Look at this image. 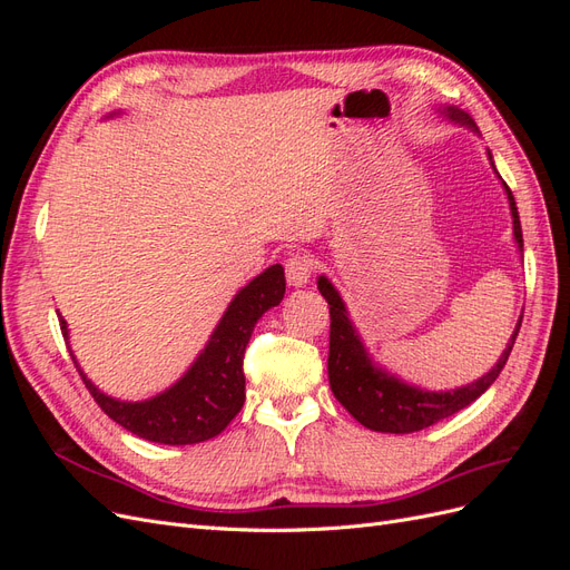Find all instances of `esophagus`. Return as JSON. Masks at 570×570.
<instances>
[{
    "instance_id": "1",
    "label": "esophagus",
    "mask_w": 570,
    "mask_h": 570,
    "mask_svg": "<svg viewBox=\"0 0 570 570\" xmlns=\"http://www.w3.org/2000/svg\"><path fill=\"white\" fill-rule=\"evenodd\" d=\"M314 256L306 254V252H295L292 254L287 262H285V275H287V283L295 285V287H302L308 283V278H312L314 273Z\"/></svg>"
}]
</instances>
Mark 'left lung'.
I'll use <instances>...</instances> for the list:
<instances>
[{
    "mask_svg": "<svg viewBox=\"0 0 570 570\" xmlns=\"http://www.w3.org/2000/svg\"><path fill=\"white\" fill-rule=\"evenodd\" d=\"M440 111L450 120H456L461 126L478 130L473 118L465 111L456 107H446ZM504 189L511 206L515 245H519V249L523 252V230H521L519 209H515V199L507 183H504ZM318 289L325 297L327 306H331V354H327V377H331V390L337 396V402L347 409L361 425L375 430V433H394V435L416 433V430H423L442 419H450L452 413L473 404L478 396L497 381L499 373H502L523 321L521 316L504 354L499 356V361L492 366L490 373L478 377L475 383L465 387H456L450 392H430V390L406 385L404 381H400V377L377 368L371 361L364 342H361L358 333L354 331L340 292L333 287L331 281L325 278V275L318 278Z\"/></svg>",
    "mask_w": 570,
    "mask_h": 570,
    "instance_id": "obj_1",
    "label": "left lung"
}]
</instances>
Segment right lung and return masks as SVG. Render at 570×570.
<instances>
[{
  "instance_id": "right-lung-1",
  "label": "right lung",
  "mask_w": 570,
  "mask_h": 570,
  "mask_svg": "<svg viewBox=\"0 0 570 570\" xmlns=\"http://www.w3.org/2000/svg\"><path fill=\"white\" fill-rule=\"evenodd\" d=\"M285 295V271L281 264L266 268L262 275L237 292L228 312L180 381L166 392L145 402H120L99 392L88 381L71 352L73 364L90 390L99 409L111 421L130 430L132 435L159 444H197L212 440L237 416L245 404L243 358L256 321L271 306H278ZM68 344L66 321L59 318Z\"/></svg>"
}]
</instances>
